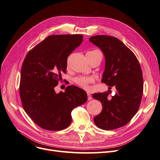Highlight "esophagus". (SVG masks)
I'll use <instances>...</instances> for the list:
<instances>
[{"label":"esophagus","mask_w":160,"mask_h":160,"mask_svg":"<svg viewBox=\"0 0 160 160\" xmlns=\"http://www.w3.org/2000/svg\"><path fill=\"white\" fill-rule=\"evenodd\" d=\"M88 101H90L92 99V97H91V94L89 93H88Z\"/></svg>","instance_id":"34e87169"}]
</instances>
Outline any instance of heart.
Masks as SVG:
<instances>
[{
	"instance_id": "heart-1",
	"label": "heart",
	"mask_w": 160,
	"mask_h": 160,
	"mask_svg": "<svg viewBox=\"0 0 160 160\" xmlns=\"http://www.w3.org/2000/svg\"><path fill=\"white\" fill-rule=\"evenodd\" d=\"M90 52H100L98 51H92ZM94 81V79L91 77H84V76H80L75 77L74 79V82L76 85L79 86L80 88L88 89L89 88V85L92 83Z\"/></svg>"
}]
</instances>
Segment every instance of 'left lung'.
Instances as JSON below:
<instances>
[{
    "label": "left lung",
    "instance_id": "1",
    "mask_svg": "<svg viewBox=\"0 0 160 160\" xmlns=\"http://www.w3.org/2000/svg\"><path fill=\"white\" fill-rule=\"evenodd\" d=\"M89 41L105 56L101 82L109 86V89H116L115 95L111 98L108 97L109 92L92 95L103 107L100 114L94 118V122L104 130L123 127L136 114L142 98L143 81L139 62L133 52L114 37L95 35Z\"/></svg>",
    "mask_w": 160,
    "mask_h": 160
}]
</instances>
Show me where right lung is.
Returning <instances> with one entry per match:
<instances>
[{
	"instance_id": "obj_1",
	"label": "right lung",
	"mask_w": 160,
	"mask_h": 160,
	"mask_svg": "<svg viewBox=\"0 0 160 160\" xmlns=\"http://www.w3.org/2000/svg\"><path fill=\"white\" fill-rule=\"evenodd\" d=\"M82 35H50L27 53L21 71L20 97L31 119L42 129L59 131L71 123L72 110L88 100L86 92L69 85L54 88L66 72L67 57L83 41Z\"/></svg>"
}]
</instances>
